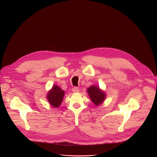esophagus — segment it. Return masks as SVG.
Wrapping results in <instances>:
<instances>
[{
  "mask_svg": "<svg viewBox=\"0 0 157 157\" xmlns=\"http://www.w3.org/2000/svg\"><path fill=\"white\" fill-rule=\"evenodd\" d=\"M72 91H73V93H78L79 91V89L77 87H73V89H72Z\"/></svg>",
  "mask_w": 157,
  "mask_h": 157,
  "instance_id": "1",
  "label": "esophagus"
}]
</instances>
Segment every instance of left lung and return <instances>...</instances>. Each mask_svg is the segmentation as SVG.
<instances>
[{"label": "left lung", "mask_w": 157, "mask_h": 157, "mask_svg": "<svg viewBox=\"0 0 157 157\" xmlns=\"http://www.w3.org/2000/svg\"><path fill=\"white\" fill-rule=\"evenodd\" d=\"M87 93L92 102L96 105L101 104L105 98V94L98 86H91L87 88Z\"/></svg>", "instance_id": "8db88e82"}]
</instances>
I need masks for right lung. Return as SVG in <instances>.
Returning a JSON list of instances; mask_svg holds the SVG:
<instances>
[{
    "label": "right lung",
    "instance_id": "1",
    "mask_svg": "<svg viewBox=\"0 0 157 157\" xmlns=\"http://www.w3.org/2000/svg\"><path fill=\"white\" fill-rule=\"evenodd\" d=\"M64 91L57 85H54L47 94V99L50 105L54 107H58L63 101Z\"/></svg>",
    "mask_w": 157,
    "mask_h": 157
}]
</instances>
